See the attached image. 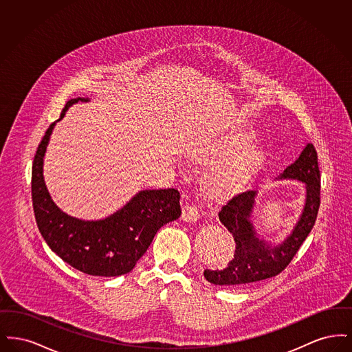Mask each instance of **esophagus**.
Instances as JSON below:
<instances>
[{
  "label": "esophagus",
  "instance_id": "obj_1",
  "mask_svg": "<svg viewBox=\"0 0 352 352\" xmlns=\"http://www.w3.org/2000/svg\"><path fill=\"white\" fill-rule=\"evenodd\" d=\"M182 219L184 221H197L199 219V210L194 204H187L182 210Z\"/></svg>",
  "mask_w": 352,
  "mask_h": 352
}]
</instances>
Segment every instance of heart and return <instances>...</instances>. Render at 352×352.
I'll list each match as a JSON object with an SVG mask.
<instances>
[{
  "instance_id": "1",
  "label": "heart",
  "mask_w": 352,
  "mask_h": 352,
  "mask_svg": "<svg viewBox=\"0 0 352 352\" xmlns=\"http://www.w3.org/2000/svg\"><path fill=\"white\" fill-rule=\"evenodd\" d=\"M243 133L232 134L221 140L199 141L191 154L203 161H214L227 155L208 175V187L218 195H228L247 184L263 164L264 153L258 144H244Z\"/></svg>"
}]
</instances>
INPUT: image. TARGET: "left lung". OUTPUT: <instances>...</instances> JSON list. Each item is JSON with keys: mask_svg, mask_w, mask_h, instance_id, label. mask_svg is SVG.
Returning <instances> with one entry per match:
<instances>
[{"mask_svg": "<svg viewBox=\"0 0 352 352\" xmlns=\"http://www.w3.org/2000/svg\"><path fill=\"white\" fill-rule=\"evenodd\" d=\"M278 179H297L306 187L305 207L292 234L277 245L260 239L251 221L257 192L245 191L234 195L219 211L221 224L234 236V258L224 269H206L204 277L208 283L240 287L280 274L293 260L314 227L320 204V173L314 145L307 144L298 160L285 168Z\"/></svg>", "mask_w": 352, "mask_h": 352, "instance_id": "1", "label": "left lung"}]
</instances>
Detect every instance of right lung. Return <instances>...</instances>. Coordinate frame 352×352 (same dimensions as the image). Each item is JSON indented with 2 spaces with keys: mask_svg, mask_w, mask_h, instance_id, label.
Returning <instances> with one entry per match:
<instances>
[{
  "mask_svg": "<svg viewBox=\"0 0 352 352\" xmlns=\"http://www.w3.org/2000/svg\"><path fill=\"white\" fill-rule=\"evenodd\" d=\"M78 101L89 99L68 100L56 121L65 118L68 108ZM55 122L46 131L34 157L32 198L38 230L51 251L72 268L99 277L129 273L149 248L157 231L181 217L179 192L175 188L144 190L108 218L69 217L52 201L43 179V158Z\"/></svg>",
  "mask_w": 352,
  "mask_h": 352,
  "instance_id": "obj_1",
  "label": "right lung"
}]
</instances>
